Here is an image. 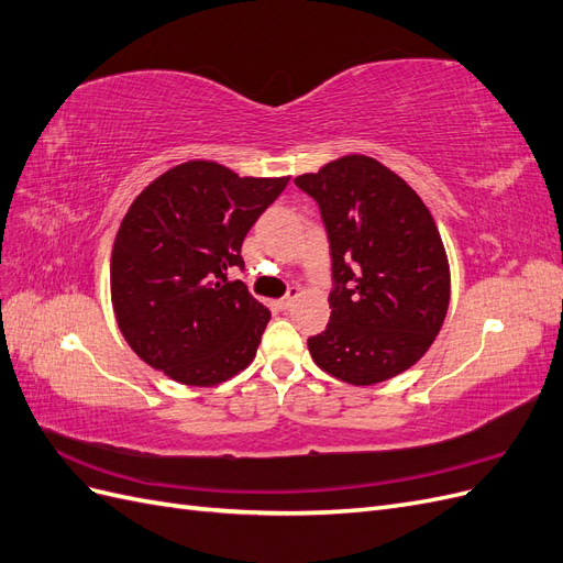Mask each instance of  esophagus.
Wrapping results in <instances>:
<instances>
[{
    "instance_id": "esophagus-1",
    "label": "esophagus",
    "mask_w": 563,
    "mask_h": 563,
    "mask_svg": "<svg viewBox=\"0 0 563 563\" xmlns=\"http://www.w3.org/2000/svg\"><path fill=\"white\" fill-rule=\"evenodd\" d=\"M298 298H300V288H298V286H291V288H288V291H286V296L277 300V305H279L282 310H288V308H291V305H294V300H298Z\"/></svg>"
}]
</instances>
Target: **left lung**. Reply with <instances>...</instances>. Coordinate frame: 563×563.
I'll return each instance as SVG.
<instances>
[{
  "instance_id": "left-lung-1",
  "label": "left lung",
  "mask_w": 563,
  "mask_h": 563,
  "mask_svg": "<svg viewBox=\"0 0 563 563\" xmlns=\"http://www.w3.org/2000/svg\"><path fill=\"white\" fill-rule=\"evenodd\" d=\"M331 249L327 329L308 338L319 368L376 385L413 366L444 323L446 251L422 199L380 162L350 155L296 178Z\"/></svg>"
}]
</instances>
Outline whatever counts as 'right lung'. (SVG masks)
Segmentation results:
<instances>
[{
  "instance_id": "add662e5",
  "label": "right lung",
  "mask_w": 563,
  "mask_h": 563,
  "mask_svg": "<svg viewBox=\"0 0 563 563\" xmlns=\"http://www.w3.org/2000/svg\"><path fill=\"white\" fill-rule=\"evenodd\" d=\"M286 183L187 162L135 197L114 240L110 288L119 331L145 364L195 387L251 364L269 310L228 272L244 267V236Z\"/></svg>"
}]
</instances>
